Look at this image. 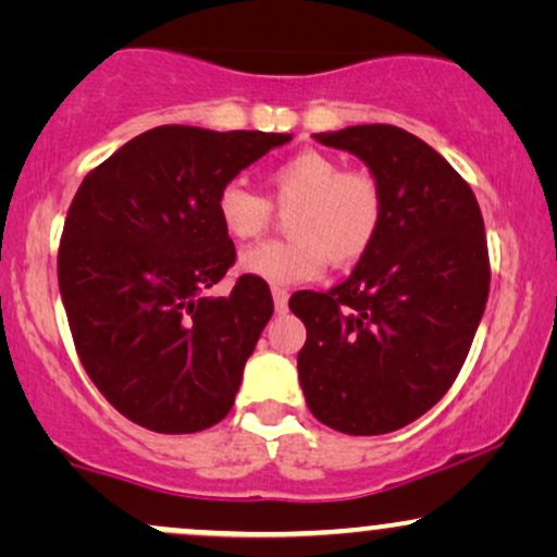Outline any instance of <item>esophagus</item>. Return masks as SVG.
<instances>
[{
  "label": "esophagus",
  "mask_w": 557,
  "mask_h": 557,
  "mask_svg": "<svg viewBox=\"0 0 557 557\" xmlns=\"http://www.w3.org/2000/svg\"><path fill=\"white\" fill-rule=\"evenodd\" d=\"M272 298H274V309L277 311H285L287 309V290L285 287H272Z\"/></svg>",
  "instance_id": "esophagus-1"
}]
</instances>
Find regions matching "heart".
<instances>
[{"instance_id":"obj_1","label":"heart","mask_w":557,"mask_h":557,"mask_svg":"<svg viewBox=\"0 0 557 557\" xmlns=\"http://www.w3.org/2000/svg\"><path fill=\"white\" fill-rule=\"evenodd\" d=\"M270 198L240 181L216 190L214 214L227 238L257 240L272 225L274 209L287 212V240L248 248L240 270L270 285L314 280L327 264L348 267L374 246L385 220V190L367 168H343L337 157L304 149L267 172Z\"/></svg>"}]
</instances>
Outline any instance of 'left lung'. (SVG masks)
<instances>
[{
	"label": "left lung",
	"instance_id": "1",
	"mask_svg": "<svg viewBox=\"0 0 557 557\" xmlns=\"http://www.w3.org/2000/svg\"><path fill=\"white\" fill-rule=\"evenodd\" d=\"M314 138L369 164L385 220L345 283L290 298L306 324L298 380L322 424L387 434L430 411L469 356L490 296L484 220L469 183L403 127Z\"/></svg>",
	"mask_w": 557,
	"mask_h": 557
}]
</instances>
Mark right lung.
Instances as JSON below:
<instances>
[{
  "label": "right lung",
  "mask_w": 557,
  "mask_h": 557,
  "mask_svg": "<svg viewBox=\"0 0 557 557\" xmlns=\"http://www.w3.org/2000/svg\"><path fill=\"white\" fill-rule=\"evenodd\" d=\"M290 133L159 125L83 177L57 253L78 359L133 424L159 434L214 426L270 322L264 280L240 274L214 198Z\"/></svg>",
  "instance_id": "right-lung-1"
}]
</instances>
